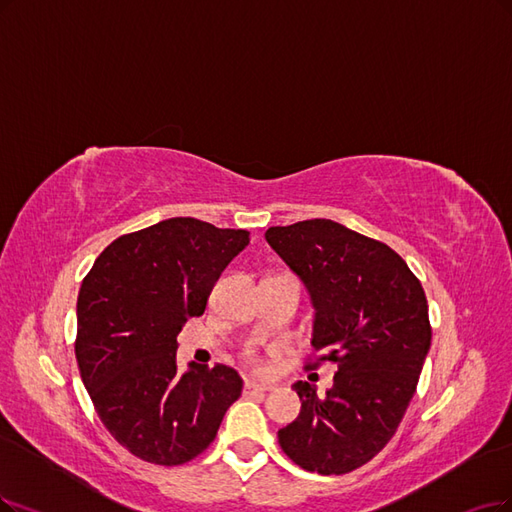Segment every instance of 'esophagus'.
Here are the masks:
<instances>
[{"label":"esophagus","instance_id":"34e87169","mask_svg":"<svg viewBox=\"0 0 512 512\" xmlns=\"http://www.w3.org/2000/svg\"><path fill=\"white\" fill-rule=\"evenodd\" d=\"M272 388H274L272 384H261V382H255V380H246V382H244V394L268 392V390H272Z\"/></svg>","mask_w":512,"mask_h":512}]
</instances>
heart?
Listing matches in <instances>:
<instances>
[{
  "instance_id": "b5f03b06",
  "label": "heart",
  "mask_w": 512,
  "mask_h": 512,
  "mask_svg": "<svg viewBox=\"0 0 512 512\" xmlns=\"http://www.w3.org/2000/svg\"><path fill=\"white\" fill-rule=\"evenodd\" d=\"M246 361H249L253 367H257V369H261L263 367V363L259 361V356L255 354V352H246Z\"/></svg>"
}]
</instances>
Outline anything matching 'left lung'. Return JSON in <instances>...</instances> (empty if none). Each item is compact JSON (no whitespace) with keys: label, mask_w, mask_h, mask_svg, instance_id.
I'll list each match as a JSON object with an SVG mask.
<instances>
[{"label":"left lung","mask_w":512,"mask_h":512,"mask_svg":"<svg viewBox=\"0 0 512 512\" xmlns=\"http://www.w3.org/2000/svg\"><path fill=\"white\" fill-rule=\"evenodd\" d=\"M266 240L312 295L306 369L337 367L325 396L293 386L301 411L278 443L304 470L346 475L388 445L418 388L432 339L422 282L388 244L331 219L276 225Z\"/></svg>","instance_id":"1"}]
</instances>
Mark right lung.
I'll return each instance as SVG.
<instances>
[{
    "mask_svg": "<svg viewBox=\"0 0 512 512\" xmlns=\"http://www.w3.org/2000/svg\"><path fill=\"white\" fill-rule=\"evenodd\" d=\"M246 230L175 217L113 240L78 295L75 358L103 426L158 466L198 458L217 437L242 377L225 365L177 371V335L202 316Z\"/></svg>",
    "mask_w": 512,
    "mask_h": 512,
    "instance_id": "obj_1",
    "label": "right lung"
}]
</instances>
